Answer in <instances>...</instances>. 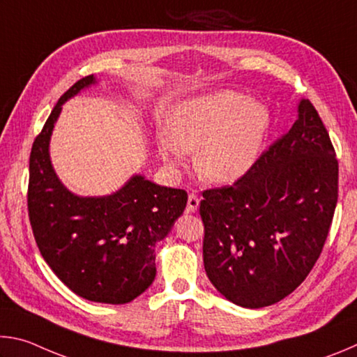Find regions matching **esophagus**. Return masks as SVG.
Listing matches in <instances>:
<instances>
[{
    "label": "esophagus",
    "instance_id": "esophagus-1",
    "mask_svg": "<svg viewBox=\"0 0 357 357\" xmlns=\"http://www.w3.org/2000/svg\"><path fill=\"white\" fill-rule=\"evenodd\" d=\"M198 206H200V198L195 193H190L189 198H187V213H195Z\"/></svg>",
    "mask_w": 357,
    "mask_h": 357
}]
</instances>
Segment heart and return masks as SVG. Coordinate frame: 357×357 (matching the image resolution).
Masks as SVG:
<instances>
[{
    "label": "heart",
    "instance_id": "1",
    "mask_svg": "<svg viewBox=\"0 0 357 357\" xmlns=\"http://www.w3.org/2000/svg\"><path fill=\"white\" fill-rule=\"evenodd\" d=\"M269 112L238 91H219L187 100L168 119V132L157 138L164 164L178 170L187 153L193 168L211 183H231L257 160L269 129Z\"/></svg>",
    "mask_w": 357,
    "mask_h": 357
}]
</instances>
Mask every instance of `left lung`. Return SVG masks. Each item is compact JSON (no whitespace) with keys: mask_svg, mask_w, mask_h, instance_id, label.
Wrapping results in <instances>:
<instances>
[{"mask_svg":"<svg viewBox=\"0 0 357 357\" xmlns=\"http://www.w3.org/2000/svg\"><path fill=\"white\" fill-rule=\"evenodd\" d=\"M285 135L233 185L203 192V263L233 304L259 309L293 293L321 255L338 197V160L302 99Z\"/></svg>","mask_w":357,"mask_h":357,"instance_id":"8db88e82","label":"left lung"}]
</instances>
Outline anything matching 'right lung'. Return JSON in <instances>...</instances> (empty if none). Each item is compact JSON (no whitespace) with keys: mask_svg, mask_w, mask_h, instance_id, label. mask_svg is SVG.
Here are the masks:
<instances>
[{"mask_svg":"<svg viewBox=\"0 0 357 357\" xmlns=\"http://www.w3.org/2000/svg\"><path fill=\"white\" fill-rule=\"evenodd\" d=\"M96 82L88 75L59 98L29 155L28 215L40 255L66 287L93 302L126 304L155 277L154 247L184 213L187 192L129 179L108 197H77L53 170L48 143L61 105Z\"/></svg>","mask_w":357,"mask_h":357,"instance_id":"right-lung-1","label":"right lung"}]
</instances>
